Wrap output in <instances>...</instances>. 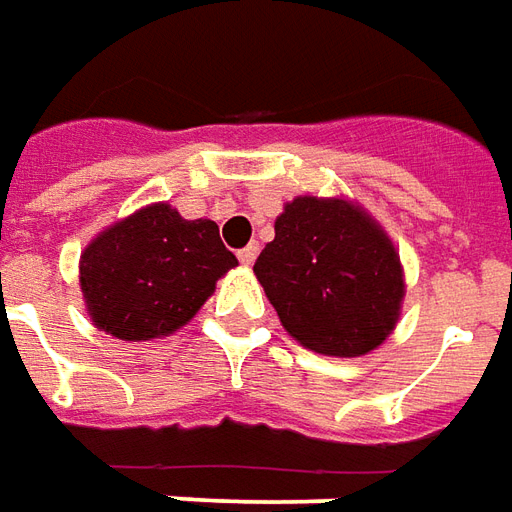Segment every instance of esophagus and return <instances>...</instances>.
<instances>
[{
    "label": "esophagus",
    "mask_w": 512,
    "mask_h": 512,
    "mask_svg": "<svg viewBox=\"0 0 512 512\" xmlns=\"http://www.w3.org/2000/svg\"><path fill=\"white\" fill-rule=\"evenodd\" d=\"M239 262L245 264V267H250V264L256 262V256H259V245H248V248H242L237 253Z\"/></svg>",
    "instance_id": "34e87169"
}]
</instances>
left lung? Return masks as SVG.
Listing matches in <instances>:
<instances>
[{"label": "left lung", "instance_id": "1", "mask_svg": "<svg viewBox=\"0 0 512 512\" xmlns=\"http://www.w3.org/2000/svg\"><path fill=\"white\" fill-rule=\"evenodd\" d=\"M253 273L286 333L311 353H372L400 320V250L364 206L342 195L289 201Z\"/></svg>", "mask_w": 512, "mask_h": 512}]
</instances>
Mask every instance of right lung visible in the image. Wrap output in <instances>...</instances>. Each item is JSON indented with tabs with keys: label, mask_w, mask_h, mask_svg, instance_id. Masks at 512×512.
<instances>
[{
	"label": "right lung",
	"mask_w": 512,
	"mask_h": 512,
	"mask_svg": "<svg viewBox=\"0 0 512 512\" xmlns=\"http://www.w3.org/2000/svg\"><path fill=\"white\" fill-rule=\"evenodd\" d=\"M237 267L215 220H184L165 201L107 226L79 256V286L99 331L151 342L179 331Z\"/></svg>",
	"instance_id": "add662e5"
}]
</instances>
